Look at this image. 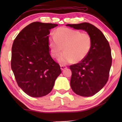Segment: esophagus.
Segmentation results:
<instances>
[{
  "label": "esophagus",
  "instance_id": "obj_1",
  "mask_svg": "<svg viewBox=\"0 0 122 122\" xmlns=\"http://www.w3.org/2000/svg\"><path fill=\"white\" fill-rule=\"evenodd\" d=\"M60 67H61V69L62 70H62H63V69H66V68H67V66H63V65H61V66H60Z\"/></svg>",
  "mask_w": 122,
  "mask_h": 122
}]
</instances>
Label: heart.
Here are the masks:
<instances>
[{
  "label": "heart",
  "mask_w": 122,
  "mask_h": 122,
  "mask_svg": "<svg viewBox=\"0 0 122 122\" xmlns=\"http://www.w3.org/2000/svg\"><path fill=\"white\" fill-rule=\"evenodd\" d=\"M92 38L88 33H81L73 29L60 27L55 30L54 36L49 39L48 46L51 54L58 59L62 65L74 61L78 62L88 56L92 46Z\"/></svg>",
  "instance_id": "obj_1"
}]
</instances>
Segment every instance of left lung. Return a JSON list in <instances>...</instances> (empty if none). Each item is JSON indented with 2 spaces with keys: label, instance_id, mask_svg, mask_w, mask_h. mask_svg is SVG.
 Returning a JSON list of instances; mask_svg holds the SVG:
<instances>
[{
  "label": "left lung",
  "instance_id": "left-lung-1",
  "mask_svg": "<svg viewBox=\"0 0 122 122\" xmlns=\"http://www.w3.org/2000/svg\"><path fill=\"white\" fill-rule=\"evenodd\" d=\"M76 30H83L92 38L90 53L80 62L69 66L72 75L71 86L73 92L84 97L93 96L108 81L112 64L111 49L102 32L88 22L67 24Z\"/></svg>",
  "mask_w": 122,
  "mask_h": 122
}]
</instances>
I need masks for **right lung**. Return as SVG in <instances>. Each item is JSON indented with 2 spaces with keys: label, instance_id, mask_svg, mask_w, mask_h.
Listing matches in <instances>:
<instances>
[{
  "label": "right lung",
  "instance_id": "right-lung-1",
  "mask_svg": "<svg viewBox=\"0 0 122 122\" xmlns=\"http://www.w3.org/2000/svg\"><path fill=\"white\" fill-rule=\"evenodd\" d=\"M57 25L32 22L13 41L11 68L18 86L31 97L48 94L61 73L60 66L51 58L48 46L49 30Z\"/></svg>",
  "mask_w": 122,
  "mask_h": 122
}]
</instances>
